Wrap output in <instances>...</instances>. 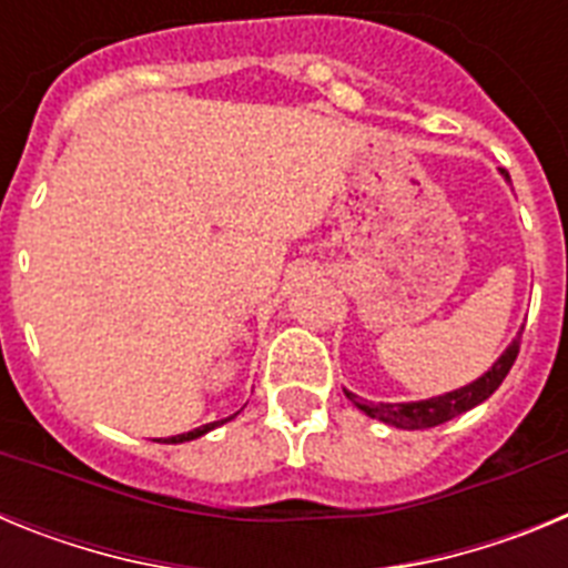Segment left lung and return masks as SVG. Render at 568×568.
I'll use <instances>...</instances> for the list:
<instances>
[{"label": "left lung", "mask_w": 568, "mask_h": 568, "mask_svg": "<svg viewBox=\"0 0 568 568\" xmlns=\"http://www.w3.org/2000/svg\"><path fill=\"white\" fill-rule=\"evenodd\" d=\"M518 353H520V335L506 346V353L495 361V366H491L489 373L480 375L478 381H471L469 386H460V389H455V393L438 395V398L415 400V404H366V400H361L358 395L353 393H346V398L353 400L358 409H364L369 418H378L384 420V424L400 426V429H429V426L453 420L455 415L466 413V409H471V406L484 404V400L489 398L500 384H504V378L509 375Z\"/></svg>", "instance_id": "obj_1"}]
</instances>
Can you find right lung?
Listing matches in <instances>:
<instances>
[{
    "mask_svg": "<svg viewBox=\"0 0 568 568\" xmlns=\"http://www.w3.org/2000/svg\"><path fill=\"white\" fill-rule=\"evenodd\" d=\"M239 415V413H235ZM230 418H233V415H230ZM230 418H222V420H213V424H204V426H199V429H193V433H184V435H173V438H164V444H182V440H193V438H202L204 433H210V429H215V426H222V424H227Z\"/></svg>",
    "mask_w": 568,
    "mask_h": 568,
    "instance_id": "add662e5",
    "label": "right lung"
}]
</instances>
